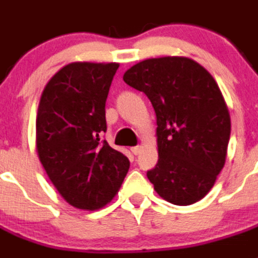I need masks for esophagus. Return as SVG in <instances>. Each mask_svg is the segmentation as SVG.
Masks as SVG:
<instances>
[{
    "label": "esophagus",
    "instance_id": "esophagus-1",
    "mask_svg": "<svg viewBox=\"0 0 258 258\" xmlns=\"http://www.w3.org/2000/svg\"><path fill=\"white\" fill-rule=\"evenodd\" d=\"M131 152H133L135 156H138L140 152H142V147H140V146L133 147V148H131Z\"/></svg>",
    "mask_w": 258,
    "mask_h": 258
}]
</instances>
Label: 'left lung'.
Returning a JSON list of instances; mask_svg holds the SVG:
<instances>
[{
    "instance_id": "obj_1",
    "label": "left lung",
    "mask_w": 258,
    "mask_h": 258,
    "mask_svg": "<svg viewBox=\"0 0 258 258\" xmlns=\"http://www.w3.org/2000/svg\"><path fill=\"white\" fill-rule=\"evenodd\" d=\"M123 80L148 97L156 112L159 161L147 177L178 206L202 199L224 166L231 119L214 77L187 57L148 59Z\"/></svg>"
}]
</instances>
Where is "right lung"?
I'll list each match as a JSON object with an SVG mask.
<instances>
[{"label": "right lung", "mask_w": 258, "mask_h": 258, "mask_svg": "<svg viewBox=\"0 0 258 258\" xmlns=\"http://www.w3.org/2000/svg\"><path fill=\"white\" fill-rule=\"evenodd\" d=\"M119 64L72 62L45 85L36 116V149L67 202L97 210L111 201L130 160L102 140L105 105Z\"/></svg>", "instance_id": "add662e5"}]
</instances>
